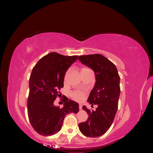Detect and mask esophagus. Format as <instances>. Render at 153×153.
Segmentation results:
<instances>
[{
    "label": "esophagus",
    "mask_w": 153,
    "mask_h": 153,
    "mask_svg": "<svg viewBox=\"0 0 153 153\" xmlns=\"http://www.w3.org/2000/svg\"><path fill=\"white\" fill-rule=\"evenodd\" d=\"M79 109H80V110H82V105H81V104L79 105Z\"/></svg>",
    "instance_id": "1"
}]
</instances>
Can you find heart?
I'll use <instances>...</instances> for the list:
<instances>
[{
  "label": "heart",
  "instance_id": "1",
  "mask_svg": "<svg viewBox=\"0 0 153 153\" xmlns=\"http://www.w3.org/2000/svg\"><path fill=\"white\" fill-rule=\"evenodd\" d=\"M84 69H86V68L82 69V70H84ZM68 73H69V71H68L66 73L65 77H64L65 79L66 78ZM70 96L71 97V98L73 99L74 100H75L76 101H82L83 100H84V92L81 90H74L71 92Z\"/></svg>",
  "mask_w": 153,
  "mask_h": 153
}]
</instances>
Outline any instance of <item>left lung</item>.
<instances>
[{
    "label": "left lung",
    "instance_id": "8db88e82",
    "mask_svg": "<svg viewBox=\"0 0 153 153\" xmlns=\"http://www.w3.org/2000/svg\"><path fill=\"white\" fill-rule=\"evenodd\" d=\"M78 60L95 73V85L87 101L91 106L98 105L95 111L83 106L89 117L78 124V127L84 135L98 137L108 131L116 114L121 92L120 76L114 64L102 55H80Z\"/></svg>",
    "mask_w": 153,
    "mask_h": 153
}]
</instances>
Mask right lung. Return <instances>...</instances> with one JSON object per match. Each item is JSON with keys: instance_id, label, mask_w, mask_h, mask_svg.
I'll return each mask as SVG.
<instances>
[{"instance_id": "add662e5", "label": "right lung", "mask_w": 153, "mask_h": 153, "mask_svg": "<svg viewBox=\"0 0 153 153\" xmlns=\"http://www.w3.org/2000/svg\"><path fill=\"white\" fill-rule=\"evenodd\" d=\"M78 59V55L66 56L51 52L41 58L32 69L29 78L27 112L29 121L39 135L50 136L58 133L63 120L69 113L79 111L78 103L66 97L62 108L55 106L54 101L61 94L64 75Z\"/></svg>"}]
</instances>
